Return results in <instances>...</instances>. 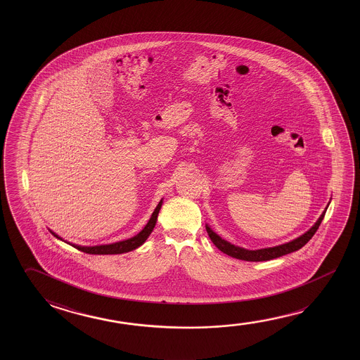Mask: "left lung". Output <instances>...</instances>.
<instances>
[{
	"label": "left lung",
	"instance_id": "left-lung-1",
	"mask_svg": "<svg viewBox=\"0 0 360 360\" xmlns=\"http://www.w3.org/2000/svg\"><path fill=\"white\" fill-rule=\"evenodd\" d=\"M328 207H329V205L325 208L324 212L321 213V216L318 218V221L312 224L310 230H307L305 233H302L301 236L295 238L292 241L286 242V243L278 245V246H274V248H259V250H248V248H240V246H236V245H232L231 242L226 241L222 237L218 236L217 233L208 224H206L207 233H208V236L211 238V241L214 243V246L219 251H222L224 254L229 255L231 257L243 259V261H254V262L267 261V259H276V257H280V256H283V255L291 254L294 251L300 250L302 246H305L309 240L318 231L319 226H320L323 218H324Z\"/></svg>",
	"mask_w": 360,
	"mask_h": 360
}]
</instances>
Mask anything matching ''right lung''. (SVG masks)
<instances>
[{
  "mask_svg": "<svg viewBox=\"0 0 360 360\" xmlns=\"http://www.w3.org/2000/svg\"><path fill=\"white\" fill-rule=\"evenodd\" d=\"M163 203V198L160 200L158 206L155 207L154 212L152 213V216L149 218L148 224L144 226L139 233H136V236L130 237L128 240H123V241L114 242V243H109V245H96V246H80V245H75V243H70V242L63 240L61 237L58 236L55 232L50 230V232L53 233V236L56 237L58 240L66 242L71 245L72 248H77L79 251H83L86 254L91 255H118L124 254V252H129L133 251L136 248H141L144 242L147 241L148 237L152 233L155 224H157V218H158V213H160V207Z\"/></svg>",
  "mask_w": 360,
  "mask_h": 360,
  "instance_id": "1",
  "label": "right lung"
}]
</instances>
